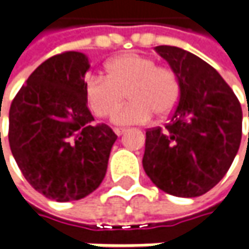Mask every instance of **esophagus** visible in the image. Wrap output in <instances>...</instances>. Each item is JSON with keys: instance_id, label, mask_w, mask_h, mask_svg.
<instances>
[{"instance_id": "34e87169", "label": "esophagus", "mask_w": 249, "mask_h": 249, "mask_svg": "<svg viewBox=\"0 0 249 249\" xmlns=\"http://www.w3.org/2000/svg\"><path fill=\"white\" fill-rule=\"evenodd\" d=\"M113 131H115V134H116V136H122V134L126 131V129H113Z\"/></svg>"}]
</instances>
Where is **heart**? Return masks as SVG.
Here are the masks:
<instances>
[{"mask_svg":"<svg viewBox=\"0 0 249 249\" xmlns=\"http://www.w3.org/2000/svg\"><path fill=\"white\" fill-rule=\"evenodd\" d=\"M107 77L89 74L84 79V95L98 118H108L121 105L124 94L129 104L117 111L112 122L119 126L142 124L154 112L166 116L176 108L180 97L177 74L169 68L139 53L120 55L105 66Z\"/></svg>","mask_w":249,"mask_h":249,"instance_id":"obj_1","label":"heart"}]
</instances>
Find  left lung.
<instances>
[{"mask_svg":"<svg viewBox=\"0 0 249 249\" xmlns=\"http://www.w3.org/2000/svg\"><path fill=\"white\" fill-rule=\"evenodd\" d=\"M155 51L177 74L180 98L165 129L147 130L142 166L167 194L199 196L223 178L238 152L241 105L223 77L196 55L170 45Z\"/></svg>","mask_w":249,"mask_h":249,"instance_id":"obj_1","label":"left lung"}]
</instances>
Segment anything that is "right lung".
<instances>
[{
	"label": "right lung",
	"mask_w": 249,
	"mask_h": 249,
	"mask_svg": "<svg viewBox=\"0 0 249 249\" xmlns=\"http://www.w3.org/2000/svg\"><path fill=\"white\" fill-rule=\"evenodd\" d=\"M89 69L83 53L51 56L9 109L8 139L18 166L36 191L58 202L82 199L100 187L118 139L107 124H92L84 95Z\"/></svg>",
	"instance_id": "add662e5"
}]
</instances>
